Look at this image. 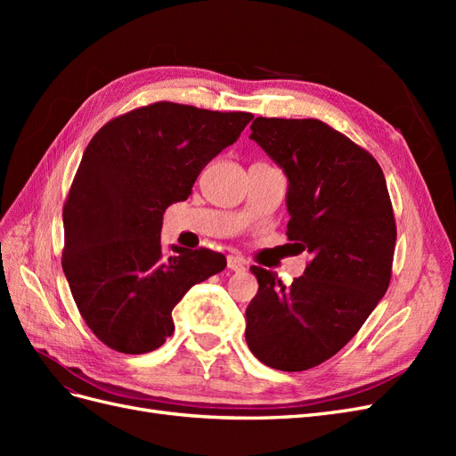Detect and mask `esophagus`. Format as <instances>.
Masks as SVG:
<instances>
[{
	"instance_id": "1",
	"label": "esophagus",
	"mask_w": 456,
	"mask_h": 456,
	"mask_svg": "<svg viewBox=\"0 0 456 456\" xmlns=\"http://www.w3.org/2000/svg\"><path fill=\"white\" fill-rule=\"evenodd\" d=\"M228 268L233 272H243L245 270V258L238 255H228Z\"/></svg>"
}]
</instances>
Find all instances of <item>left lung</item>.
I'll list each match as a JSON object with an SVG mask.
<instances>
[{
    "label": "left lung",
    "instance_id": "left-lung-1",
    "mask_svg": "<svg viewBox=\"0 0 456 456\" xmlns=\"http://www.w3.org/2000/svg\"><path fill=\"white\" fill-rule=\"evenodd\" d=\"M251 131L289 178L287 238L312 258L289 287L251 266L245 340L272 369L306 370L346 346L388 289L392 201L377 159L327 123L256 118Z\"/></svg>",
    "mask_w": 456,
    "mask_h": 456
}]
</instances>
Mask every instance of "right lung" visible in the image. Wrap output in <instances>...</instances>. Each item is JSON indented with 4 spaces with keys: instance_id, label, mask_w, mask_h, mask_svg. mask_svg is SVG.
Returning <instances> with one entry per match:
<instances>
[{
    "instance_id": "add662e5",
    "label": "right lung",
    "mask_w": 456,
    "mask_h": 456,
    "mask_svg": "<svg viewBox=\"0 0 456 456\" xmlns=\"http://www.w3.org/2000/svg\"><path fill=\"white\" fill-rule=\"evenodd\" d=\"M249 112L154 102L110 119L81 158L64 201L62 270L94 337L121 354H148L173 335L188 289L226 268L223 253H165L163 213L233 144Z\"/></svg>"
}]
</instances>
